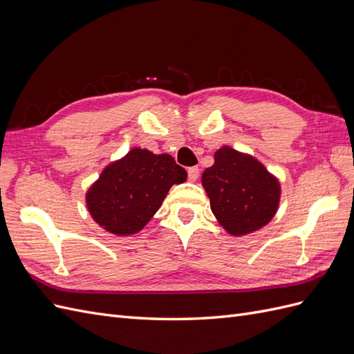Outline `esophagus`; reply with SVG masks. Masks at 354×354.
<instances>
[{
  "label": "esophagus",
  "mask_w": 354,
  "mask_h": 354,
  "mask_svg": "<svg viewBox=\"0 0 354 354\" xmlns=\"http://www.w3.org/2000/svg\"><path fill=\"white\" fill-rule=\"evenodd\" d=\"M187 176H189L190 181H196L198 177H199V168L198 167H190L187 169Z\"/></svg>",
  "instance_id": "obj_1"
}]
</instances>
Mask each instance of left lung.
Listing matches in <instances>:
<instances>
[{
  "mask_svg": "<svg viewBox=\"0 0 354 354\" xmlns=\"http://www.w3.org/2000/svg\"><path fill=\"white\" fill-rule=\"evenodd\" d=\"M202 186L220 226L233 236L260 230L279 207V180L259 159L230 146L214 153V165L202 173Z\"/></svg>",
  "mask_w": 354,
  "mask_h": 354,
  "instance_id": "left-lung-1",
  "label": "left lung"
}]
</instances>
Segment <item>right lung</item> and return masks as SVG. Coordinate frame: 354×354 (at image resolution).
Wrapping results in <instances>:
<instances>
[{
  "instance_id": "1",
  "label": "right lung",
  "mask_w": 354,
  "mask_h": 354,
  "mask_svg": "<svg viewBox=\"0 0 354 354\" xmlns=\"http://www.w3.org/2000/svg\"><path fill=\"white\" fill-rule=\"evenodd\" d=\"M186 178V169L171 155L134 147L102 171L85 194V202L102 229L130 236L155 216L171 186Z\"/></svg>"
}]
</instances>
